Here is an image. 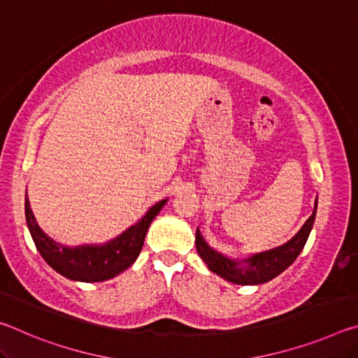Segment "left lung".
Segmentation results:
<instances>
[{"instance_id":"left-lung-1","label":"left lung","mask_w":358,"mask_h":358,"mask_svg":"<svg viewBox=\"0 0 358 358\" xmlns=\"http://www.w3.org/2000/svg\"><path fill=\"white\" fill-rule=\"evenodd\" d=\"M317 199L314 202L313 215L308 217L303 227L296 232L295 237L290 238L287 243H284L273 250L252 254L251 257L235 260L229 259L224 254L215 251L210 248L207 241L202 237L201 230H196V248L199 256L207 264L208 268L213 273L220 275L224 280L241 286H254V284H264L271 281L278 275H281L284 270L294 264V260L299 257L306 245V240L310 237L314 220H316Z\"/></svg>"}]
</instances>
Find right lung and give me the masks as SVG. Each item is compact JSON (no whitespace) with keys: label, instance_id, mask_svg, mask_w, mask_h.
I'll return each mask as SVG.
<instances>
[{"label":"right lung","instance_id":"obj_1","mask_svg":"<svg viewBox=\"0 0 358 358\" xmlns=\"http://www.w3.org/2000/svg\"><path fill=\"white\" fill-rule=\"evenodd\" d=\"M166 202L167 199L153 205L141 221L104 245H82L72 248L57 243L36 222L28 196H25V216L36 248L53 270L72 281L99 282L115 278L136 262L142 251L150 224Z\"/></svg>","mask_w":358,"mask_h":358}]
</instances>
